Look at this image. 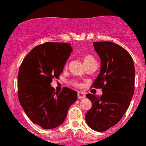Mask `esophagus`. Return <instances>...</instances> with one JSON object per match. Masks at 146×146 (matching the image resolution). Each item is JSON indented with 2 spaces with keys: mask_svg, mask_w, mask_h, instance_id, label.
<instances>
[{
  "mask_svg": "<svg viewBox=\"0 0 146 146\" xmlns=\"http://www.w3.org/2000/svg\"><path fill=\"white\" fill-rule=\"evenodd\" d=\"M85 93L84 92H79L77 94V97L79 99H84V98H85Z\"/></svg>",
  "mask_w": 146,
  "mask_h": 146,
  "instance_id": "1",
  "label": "esophagus"
}]
</instances>
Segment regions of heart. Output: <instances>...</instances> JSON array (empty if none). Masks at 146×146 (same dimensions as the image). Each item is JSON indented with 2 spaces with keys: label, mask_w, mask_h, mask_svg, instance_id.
I'll return each mask as SVG.
<instances>
[{
  "label": "heart",
  "mask_w": 146,
  "mask_h": 146,
  "mask_svg": "<svg viewBox=\"0 0 146 146\" xmlns=\"http://www.w3.org/2000/svg\"><path fill=\"white\" fill-rule=\"evenodd\" d=\"M83 60H84V62L85 65H87L88 64L92 62H95V59L94 58V57H92V55H89V54L85 55L84 57ZM71 84L72 85H74V86H77V87L80 86V84H79V82H76V81H75V80L72 81Z\"/></svg>",
  "instance_id": "1"
}]
</instances>
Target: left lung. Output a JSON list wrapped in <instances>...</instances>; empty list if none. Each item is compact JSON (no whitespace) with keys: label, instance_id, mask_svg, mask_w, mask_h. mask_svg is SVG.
<instances>
[{"label":"left lung","instance_id":"left-lung-1","mask_svg":"<svg viewBox=\"0 0 146 146\" xmlns=\"http://www.w3.org/2000/svg\"><path fill=\"white\" fill-rule=\"evenodd\" d=\"M102 62L100 73L92 87L102 89L99 97L87 94L92 107L85 119L92 129L102 132L116 125L129 106L135 89V68L131 54L111 42H94Z\"/></svg>","mask_w":146,"mask_h":146}]
</instances>
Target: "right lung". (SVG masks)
Returning a JSON list of instances; mask_svg holds the SVG:
<instances>
[{
    "label": "right lung",
    "mask_w": 146,
    "mask_h": 146,
    "mask_svg": "<svg viewBox=\"0 0 146 146\" xmlns=\"http://www.w3.org/2000/svg\"><path fill=\"white\" fill-rule=\"evenodd\" d=\"M72 51L69 43L49 42L35 47L23 60L18 75V96L29 119L44 129L61 125L77 92L63 87L60 93L50 86Z\"/></svg>",
    "instance_id": "add662e5"
}]
</instances>
